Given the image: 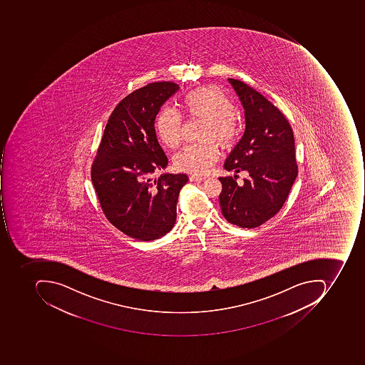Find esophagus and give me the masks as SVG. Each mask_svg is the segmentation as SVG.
Wrapping results in <instances>:
<instances>
[{
  "label": "esophagus",
  "instance_id": "1",
  "mask_svg": "<svg viewBox=\"0 0 365 365\" xmlns=\"http://www.w3.org/2000/svg\"><path fill=\"white\" fill-rule=\"evenodd\" d=\"M205 179V175H197V174H192L191 177H190V181L191 182L202 181V180Z\"/></svg>",
  "mask_w": 365,
  "mask_h": 365
}]
</instances>
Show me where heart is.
<instances>
[{
  "mask_svg": "<svg viewBox=\"0 0 365 365\" xmlns=\"http://www.w3.org/2000/svg\"><path fill=\"white\" fill-rule=\"evenodd\" d=\"M181 105L188 118L205 120L202 139L206 141L185 145L174 155V165L180 171L202 174L220 157L218 145L212 139L222 147H230L238 138L240 124L230 98L216 86H200L190 91ZM155 127L158 137L165 147L173 150L181 145L183 120L179 113L171 108L161 110Z\"/></svg>",
  "mask_w": 365,
  "mask_h": 365,
  "instance_id": "b5f03b06",
  "label": "heart"
}]
</instances>
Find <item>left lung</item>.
<instances>
[{
  "label": "left lung",
  "instance_id": "obj_1",
  "mask_svg": "<svg viewBox=\"0 0 365 365\" xmlns=\"http://www.w3.org/2000/svg\"><path fill=\"white\" fill-rule=\"evenodd\" d=\"M228 81L238 94L246 117V130L225 163L228 171H247L239 186L237 178H220V207L230 224L255 228L271 220L289 196L297 177L291 125L279 108L240 80Z\"/></svg>",
  "mask_w": 365,
  "mask_h": 365
}]
</instances>
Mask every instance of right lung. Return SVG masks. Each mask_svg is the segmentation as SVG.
<instances>
[{"label": "right lung", "instance_id": "add662e5", "mask_svg": "<svg viewBox=\"0 0 365 365\" xmlns=\"http://www.w3.org/2000/svg\"><path fill=\"white\" fill-rule=\"evenodd\" d=\"M179 88L174 82H153L123 98L92 163L91 179L105 217L136 240H155L173 228L180 190L188 181L186 174L153 179L169 163L155 136V116Z\"/></svg>", "mask_w": 365, "mask_h": 365}]
</instances>
